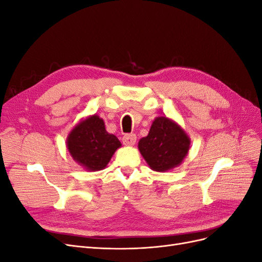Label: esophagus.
Instances as JSON below:
<instances>
[{"instance_id":"esophagus-1","label":"esophagus","mask_w":262,"mask_h":262,"mask_svg":"<svg viewBox=\"0 0 262 262\" xmlns=\"http://www.w3.org/2000/svg\"><path fill=\"white\" fill-rule=\"evenodd\" d=\"M122 142L124 145L132 146L136 144L137 142V136L136 134H125V136L122 138Z\"/></svg>"}]
</instances>
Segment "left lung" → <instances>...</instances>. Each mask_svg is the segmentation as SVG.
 <instances>
[{
    "mask_svg": "<svg viewBox=\"0 0 262 262\" xmlns=\"http://www.w3.org/2000/svg\"><path fill=\"white\" fill-rule=\"evenodd\" d=\"M190 138L172 119L160 116L154 119L146 137L139 141V150L149 168L165 172L179 166L190 149Z\"/></svg>",
    "mask_w": 262,
    "mask_h": 262,
    "instance_id": "1",
    "label": "left lung"
}]
</instances>
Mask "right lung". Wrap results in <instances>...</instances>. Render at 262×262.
Returning <instances> with one entry per match:
<instances>
[{"instance_id":"add662e5","label":"right lung","mask_w":262,"mask_h":262,"mask_svg":"<svg viewBox=\"0 0 262 262\" xmlns=\"http://www.w3.org/2000/svg\"><path fill=\"white\" fill-rule=\"evenodd\" d=\"M67 147L73 160L84 169L98 171L106 168L121 143L116 136L107 132L99 116L92 115L82 119L70 131Z\"/></svg>"}]
</instances>
